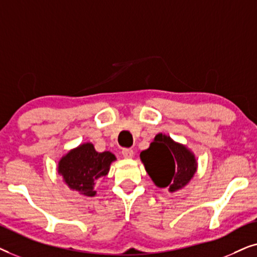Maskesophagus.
<instances>
[{
	"mask_svg": "<svg viewBox=\"0 0 257 257\" xmlns=\"http://www.w3.org/2000/svg\"><path fill=\"white\" fill-rule=\"evenodd\" d=\"M121 154L124 156V158H132L135 152H133V150L131 149H122Z\"/></svg>",
	"mask_w": 257,
	"mask_h": 257,
	"instance_id": "34e87169",
	"label": "esophagus"
}]
</instances>
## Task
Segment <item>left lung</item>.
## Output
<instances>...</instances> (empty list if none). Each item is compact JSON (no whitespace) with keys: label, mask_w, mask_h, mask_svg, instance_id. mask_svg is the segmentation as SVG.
Masks as SVG:
<instances>
[{"label":"left lung","mask_w":257,"mask_h":257,"mask_svg":"<svg viewBox=\"0 0 257 257\" xmlns=\"http://www.w3.org/2000/svg\"><path fill=\"white\" fill-rule=\"evenodd\" d=\"M140 158L154 184L168 187L171 192L187 185L196 171L194 156L161 133L156 136L149 149L140 153Z\"/></svg>","instance_id":"1"}]
</instances>
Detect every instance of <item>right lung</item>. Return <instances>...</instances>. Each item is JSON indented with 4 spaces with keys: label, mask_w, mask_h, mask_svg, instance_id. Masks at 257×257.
Masks as SVG:
<instances>
[{
    "label": "right lung",
    "mask_w": 257,
    "mask_h": 257,
    "mask_svg": "<svg viewBox=\"0 0 257 257\" xmlns=\"http://www.w3.org/2000/svg\"><path fill=\"white\" fill-rule=\"evenodd\" d=\"M115 157L111 152H97L92 144H83L70 151L58 164V173L70 188L86 196H93V186L108 173Z\"/></svg>",
    "instance_id": "1"
}]
</instances>
